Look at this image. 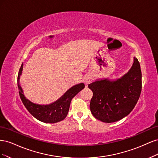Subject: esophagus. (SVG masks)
<instances>
[{
    "label": "esophagus",
    "mask_w": 158,
    "mask_h": 158,
    "mask_svg": "<svg viewBox=\"0 0 158 158\" xmlns=\"http://www.w3.org/2000/svg\"><path fill=\"white\" fill-rule=\"evenodd\" d=\"M84 82L85 84H89L90 82H91V80H92V78H91L89 76H85V77H84Z\"/></svg>",
    "instance_id": "34e87169"
}]
</instances>
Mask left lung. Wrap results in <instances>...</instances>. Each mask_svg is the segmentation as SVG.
I'll list each match as a JSON object with an SVG mask.
<instances>
[{"instance_id":"1","label":"left lung","mask_w":158,"mask_h":158,"mask_svg":"<svg viewBox=\"0 0 158 158\" xmlns=\"http://www.w3.org/2000/svg\"><path fill=\"white\" fill-rule=\"evenodd\" d=\"M128 73L115 82L96 81L88 85L92 90L90 110L95 118L104 123L121 120L130 113L140 98L142 73L136 58Z\"/></svg>"}]
</instances>
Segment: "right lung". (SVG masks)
<instances>
[{
	"instance_id": "obj_1",
	"label": "right lung",
	"mask_w": 158,
	"mask_h": 158,
	"mask_svg": "<svg viewBox=\"0 0 158 158\" xmlns=\"http://www.w3.org/2000/svg\"><path fill=\"white\" fill-rule=\"evenodd\" d=\"M22 65L23 64H22L20 70H19L17 83L20 97L22 103L27 109V111L35 118L44 123H55L63 121L69 113L72 99L78 92H80L81 90L84 88V84L81 83L72 87L58 101L53 103L46 105V106L35 104L24 97L22 88L19 84V82H20L19 80H20V76L22 71Z\"/></svg>"
}]
</instances>
